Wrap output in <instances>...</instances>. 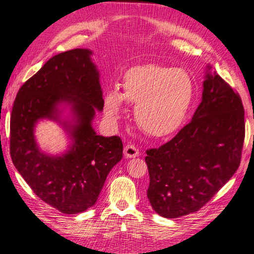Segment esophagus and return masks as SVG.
<instances>
[{
  "label": "esophagus",
  "mask_w": 254,
  "mask_h": 254,
  "mask_svg": "<svg viewBox=\"0 0 254 254\" xmlns=\"http://www.w3.org/2000/svg\"><path fill=\"white\" fill-rule=\"evenodd\" d=\"M124 157L126 158H136L139 157V150L133 144H127L124 148Z\"/></svg>",
  "instance_id": "34e87169"
}]
</instances>
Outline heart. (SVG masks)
I'll use <instances>...</instances> for the list:
<instances>
[{
    "label": "heart",
    "mask_w": 254,
    "mask_h": 254,
    "mask_svg": "<svg viewBox=\"0 0 254 254\" xmlns=\"http://www.w3.org/2000/svg\"><path fill=\"white\" fill-rule=\"evenodd\" d=\"M123 92L111 89L104 97L106 117L117 120L124 101L134 104L135 121L149 135L162 137L182 126L195 95L190 74L157 64L135 66L123 76Z\"/></svg>",
    "instance_id": "heart-1"
}]
</instances>
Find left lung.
<instances>
[{"mask_svg": "<svg viewBox=\"0 0 254 254\" xmlns=\"http://www.w3.org/2000/svg\"><path fill=\"white\" fill-rule=\"evenodd\" d=\"M244 134L240 95L207 65L191 121L169 142L147 150L154 212L176 218L203 207L238 170Z\"/></svg>", "mask_w": 254, "mask_h": 254, "instance_id": "obj_1", "label": "left lung"}]
</instances>
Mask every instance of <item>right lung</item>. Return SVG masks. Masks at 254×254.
<instances>
[{"instance_id": "right-lung-1", "label": "right lung", "mask_w": 254, "mask_h": 254, "mask_svg": "<svg viewBox=\"0 0 254 254\" xmlns=\"http://www.w3.org/2000/svg\"><path fill=\"white\" fill-rule=\"evenodd\" d=\"M89 49H72L50 58L21 86L10 124V153L16 170L40 199L64 214L95 205L107 175L122 159L119 136L98 135L93 127L104 106L100 71ZM56 122L67 149L47 154L36 142V124Z\"/></svg>"}]
</instances>
